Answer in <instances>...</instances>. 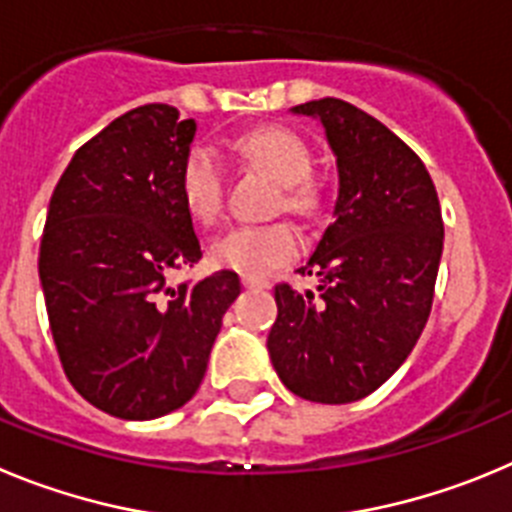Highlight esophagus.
Masks as SVG:
<instances>
[{
  "instance_id": "obj_1",
  "label": "esophagus",
  "mask_w": 512,
  "mask_h": 512,
  "mask_svg": "<svg viewBox=\"0 0 512 512\" xmlns=\"http://www.w3.org/2000/svg\"><path fill=\"white\" fill-rule=\"evenodd\" d=\"M242 285H245V288H265L267 283H262V280L257 278H242Z\"/></svg>"
}]
</instances>
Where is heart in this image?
Wrapping results in <instances>:
<instances>
[{
    "instance_id": "heart-1",
    "label": "heart",
    "mask_w": 512,
    "mask_h": 512,
    "mask_svg": "<svg viewBox=\"0 0 512 512\" xmlns=\"http://www.w3.org/2000/svg\"><path fill=\"white\" fill-rule=\"evenodd\" d=\"M237 153L283 186V204L290 211H308L316 193L308 186L311 150L293 130L262 127L237 140ZM181 199L193 222L214 224L224 204L222 160L209 147H193L181 170ZM301 239L290 224L234 227L211 245L214 265L247 278H262L298 255Z\"/></svg>"
}]
</instances>
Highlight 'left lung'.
I'll return each instance as SVG.
<instances>
[{"instance_id": "1", "label": "left lung", "mask_w": 512, "mask_h": 512, "mask_svg": "<svg viewBox=\"0 0 512 512\" xmlns=\"http://www.w3.org/2000/svg\"><path fill=\"white\" fill-rule=\"evenodd\" d=\"M336 160L331 224L298 273L319 296L275 288L267 352L290 393L342 405L375 393L405 362L431 313L444 250L439 196L400 137L342 99L298 104Z\"/></svg>"}]
</instances>
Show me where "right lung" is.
I'll list each match as a JSON object with an SVG mask.
<instances>
[{"mask_svg":"<svg viewBox=\"0 0 512 512\" xmlns=\"http://www.w3.org/2000/svg\"><path fill=\"white\" fill-rule=\"evenodd\" d=\"M196 122L145 104L91 137L50 196L40 285L73 388L124 421H150L196 395L239 278L219 270L170 288L201 260L181 199Z\"/></svg>","mask_w":512,"mask_h":512,"instance_id":"add662e5","label":"right lung"}]
</instances>
